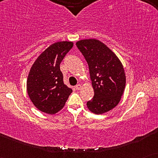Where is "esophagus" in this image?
Wrapping results in <instances>:
<instances>
[{"instance_id":"esophagus-1","label":"esophagus","mask_w":158,"mask_h":158,"mask_svg":"<svg viewBox=\"0 0 158 158\" xmlns=\"http://www.w3.org/2000/svg\"><path fill=\"white\" fill-rule=\"evenodd\" d=\"M81 87H82L81 85H80V84H77V85H75V89L78 90H80V89H81Z\"/></svg>"}]
</instances>
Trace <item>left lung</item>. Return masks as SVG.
Instances as JSON below:
<instances>
[{
	"label": "left lung",
	"instance_id": "obj_1",
	"mask_svg": "<svg viewBox=\"0 0 158 158\" xmlns=\"http://www.w3.org/2000/svg\"><path fill=\"white\" fill-rule=\"evenodd\" d=\"M76 46L89 68L94 96L87 102L88 109L96 114L107 112L116 106L126 85L123 65L115 54L97 40L78 41Z\"/></svg>",
	"mask_w": 158,
	"mask_h": 158
}]
</instances>
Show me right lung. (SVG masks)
Listing matches in <instances>:
<instances>
[{"label":"right lung","instance_id":"1","mask_svg":"<svg viewBox=\"0 0 158 158\" xmlns=\"http://www.w3.org/2000/svg\"><path fill=\"white\" fill-rule=\"evenodd\" d=\"M71 42H59L47 48L34 62L27 79V93L40 110L54 114L64 107L73 90L64 83L60 64L72 49Z\"/></svg>","mask_w":158,"mask_h":158}]
</instances>
